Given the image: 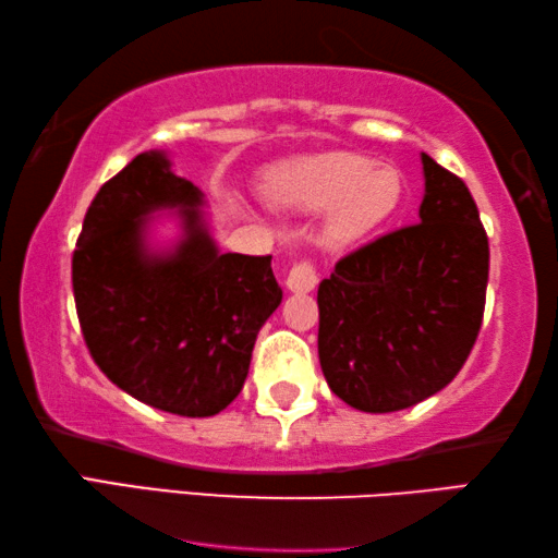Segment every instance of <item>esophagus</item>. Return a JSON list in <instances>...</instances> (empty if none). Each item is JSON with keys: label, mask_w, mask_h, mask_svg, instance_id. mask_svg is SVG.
<instances>
[{"label": "esophagus", "mask_w": 558, "mask_h": 558, "mask_svg": "<svg viewBox=\"0 0 558 558\" xmlns=\"http://www.w3.org/2000/svg\"><path fill=\"white\" fill-rule=\"evenodd\" d=\"M318 284V271L312 259H301L287 274V289L296 291V294H304V291H312Z\"/></svg>", "instance_id": "esophagus-1"}]
</instances>
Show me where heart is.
Wrapping results in <instances>:
<instances>
[{
  "label": "heart",
  "mask_w": 558,
  "mask_h": 558,
  "mask_svg": "<svg viewBox=\"0 0 558 558\" xmlns=\"http://www.w3.org/2000/svg\"><path fill=\"white\" fill-rule=\"evenodd\" d=\"M271 203L299 209H328L326 236L333 244H353L376 232L398 213L403 175L376 166L361 153H324L291 160L267 175Z\"/></svg>",
  "instance_id": "b5f03b06"
}]
</instances>
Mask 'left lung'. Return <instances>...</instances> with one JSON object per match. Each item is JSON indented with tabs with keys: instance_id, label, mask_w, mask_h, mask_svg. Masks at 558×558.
Segmentation results:
<instances>
[{
	"instance_id": "8db88e82",
	"label": "left lung",
	"mask_w": 558,
	"mask_h": 558,
	"mask_svg": "<svg viewBox=\"0 0 558 558\" xmlns=\"http://www.w3.org/2000/svg\"><path fill=\"white\" fill-rule=\"evenodd\" d=\"M423 170L420 222L349 252L318 284L322 371L363 413H392L442 390L485 316L489 242L477 205L425 153Z\"/></svg>"
}]
</instances>
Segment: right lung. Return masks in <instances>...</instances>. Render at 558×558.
<instances>
[{"label":"right lung","instance_id":"add662e5","mask_svg":"<svg viewBox=\"0 0 558 558\" xmlns=\"http://www.w3.org/2000/svg\"><path fill=\"white\" fill-rule=\"evenodd\" d=\"M203 195L162 153H141L98 190L71 259L81 333L108 380L141 403L209 417L240 396L264 322L281 304L271 257L219 254ZM182 206L186 240L148 255L144 215Z\"/></svg>","mask_w":558,"mask_h":558}]
</instances>
